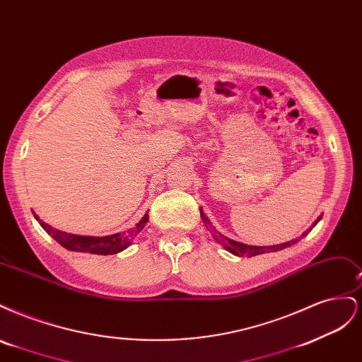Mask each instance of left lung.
Returning <instances> with one entry per match:
<instances>
[{
  "mask_svg": "<svg viewBox=\"0 0 362 362\" xmlns=\"http://www.w3.org/2000/svg\"><path fill=\"white\" fill-rule=\"evenodd\" d=\"M201 210V218H202V222H204V225L206 226V229L210 233H213V237L217 240L218 243H221L228 252H231V254H234V255H237V257H243V255H246V257H255V255H259V254H266V252H276V250H281V249H286V247H288V246H291V245H294L296 243V240H291V242H286V243H282V245H275V246H249V245H243V243H238V242H235V240H231V238H228V237H225L223 234H221L217 231V229L211 225V222H210V218H208L206 216H205V213L202 211V208H199ZM322 218V216L320 217H317V221L311 225V228L310 229H306V231L302 234V237H305L306 234H308L311 229L317 225V222H319Z\"/></svg>",
  "mask_w": 362,
  "mask_h": 362,
  "instance_id": "8db88e82",
  "label": "left lung"
}]
</instances>
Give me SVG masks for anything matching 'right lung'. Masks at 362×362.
<instances>
[{"instance_id":"add662e5","label":"right lung","mask_w":362,"mask_h":362,"mask_svg":"<svg viewBox=\"0 0 362 362\" xmlns=\"http://www.w3.org/2000/svg\"><path fill=\"white\" fill-rule=\"evenodd\" d=\"M33 214H35V218L40 223V226L45 229V231L64 249L75 250V252H89V254H96V255H113L120 250L127 249L131 245V240H133L141 229H144V226L149 221L148 213H146L134 228L128 229L125 233H117V234L105 235V237H89V235H75V234L59 231V229L52 228L51 225L43 222L35 211H33Z\"/></svg>"}]
</instances>
